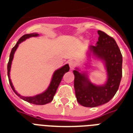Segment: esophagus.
I'll return each mask as SVG.
<instances>
[{
  "label": "esophagus",
  "mask_w": 133,
  "mask_h": 133,
  "mask_svg": "<svg viewBox=\"0 0 133 133\" xmlns=\"http://www.w3.org/2000/svg\"><path fill=\"white\" fill-rule=\"evenodd\" d=\"M68 64L70 68V69H73L75 65V63L74 62V61H69Z\"/></svg>",
  "instance_id": "esophagus-1"
}]
</instances>
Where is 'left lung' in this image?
I'll return each mask as SVG.
<instances>
[{"mask_svg": "<svg viewBox=\"0 0 133 133\" xmlns=\"http://www.w3.org/2000/svg\"><path fill=\"white\" fill-rule=\"evenodd\" d=\"M96 45H90L87 52L88 61L83 70L76 68L74 87L77 100L85 107H96L107 103L115 96L122 77V55L113 38L98 30ZM102 62L107 72V80L101 85L92 83L89 79L87 69L91 64V58Z\"/></svg>", "mask_w": 133, "mask_h": 133, "instance_id": "8db88e82", "label": "left lung"}]
</instances>
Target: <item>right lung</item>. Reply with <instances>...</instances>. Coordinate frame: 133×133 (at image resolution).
I'll return each mask as SVG.
<instances>
[{"instance_id": "right-lung-1", "label": "right lung", "mask_w": 133, "mask_h": 133, "mask_svg": "<svg viewBox=\"0 0 133 133\" xmlns=\"http://www.w3.org/2000/svg\"><path fill=\"white\" fill-rule=\"evenodd\" d=\"M37 36H39V34H37V33H31V34H25L20 38L19 40L18 41V42L16 43L15 46L12 48L10 55H9V62H8V64H7V75H8L9 83H10L11 88H12L13 91L15 92V94L17 95L18 97H19L21 99H23L25 101H28L30 103H32V104L45 105V104L50 103L53 100L54 95L56 93L58 85L60 84L63 75H64L65 73L68 72L70 70V67H69L68 64H65L61 68L57 69L56 70L54 71V72L52 75V79H51V81H50V85L48 87V88L46 89L44 92H43L42 93L34 95V96H32V97H25V96L21 95L19 93H18L17 91L16 90L14 87L11 79H10V70H11V63H12V61H13L15 52L17 50V48H18L19 44L21 43L22 42H23L24 41H25L28 38H30L31 37H37Z\"/></svg>"}]
</instances>
